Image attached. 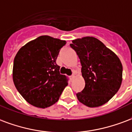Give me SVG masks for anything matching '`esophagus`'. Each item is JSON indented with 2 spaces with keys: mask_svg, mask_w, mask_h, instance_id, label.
<instances>
[{
  "mask_svg": "<svg viewBox=\"0 0 132 132\" xmlns=\"http://www.w3.org/2000/svg\"><path fill=\"white\" fill-rule=\"evenodd\" d=\"M74 77H75V76H74V75H72V76H70V79H71V80H73Z\"/></svg>",
  "mask_w": 132,
  "mask_h": 132,
  "instance_id": "esophagus-1",
  "label": "esophagus"
}]
</instances>
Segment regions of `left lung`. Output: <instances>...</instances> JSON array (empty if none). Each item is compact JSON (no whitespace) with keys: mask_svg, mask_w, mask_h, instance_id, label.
Instances as JSON below:
<instances>
[{"mask_svg":"<svg viewBox=\"0 0 132 132\" xmlns=\"http://www.w3.org/2000/svg\"><path fill=\"white\" fill-rule=\"evenodd\" d=\"M80 61L85 86L76 94L78 101L94 108L107 103L120 87L122 65L118 56L94 37L76 39L70 45Z\"/></svg>","mask_w":132,"mask_h":132,"instance_id":"1","label":"left lung"}]
</instances>
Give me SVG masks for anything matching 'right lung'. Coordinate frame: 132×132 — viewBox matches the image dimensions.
Returning a JSON list of instances; mask_svg holds the SVG:
<instances>
[{
	"label": "right lung",
	"mask_w": 132,
	"mask_h": 132,
	"mask_svg": "<svg viewBox=\"0 0 132 132\" xmlns=\"http://www.w3.org/2000/svg\"><path fill=\"white\" fill-rule=\"evenodd\" d=\"M65 40L40 36L20 48L12 70L16 89L27 102L45 108L58 101L68 79L59 73L56 60Z\"/></svg>",
	"instance_id": "right-lung-1"
}]
</instances>
